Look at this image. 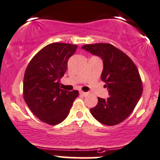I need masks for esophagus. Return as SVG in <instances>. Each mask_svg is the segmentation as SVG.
Segmentation results:
<instances>
[{"mask_svg":"<svg viewBox=\"0 0 160 160\" xmlns=\"http://www.w3.org/2000/svg\"><path fill=\"white\" fill-rule=\"evenodd\" d=\"M80 94L82 95L83 96H86L88 94V92H83V91H80Z\"/></svg>","mask_w":160,"mask_h":160,"instance_id":"1","label":"esophagus"}]
</instances>
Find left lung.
<instances>
[{
  "label": "left lung",
  "mask_w": 160,
  "mask_h": 160,
  "mask_svg": "<svg viewBox=\"0 0 160 160\" xmlns=\"http://www.w3.org/2000/svg\"><path fill=\"white\" fill-rule=\"evenodd\" d=\"M82 48L102 58L101 79L110 95L107 99L98 97L97 105L90 109L92 115L105 125L120 124L132 113L142 94L137 67L126 53L110 43L86 44Z\"/></svg>",
  "instance_id": "left-lung-1"
}]
</instances>
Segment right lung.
<instances>
[{
	"label": "right lung",
	"instance_id": "1",
	"mask_svg": "<svg viewBox=\"0 0 160 160\" xmlns=\"http://www.w3.org/2000/svg\"><path fill=\"white\" fill-rule=\"evenodd\" d=\"M77 45L53 42L41 49L30 61L25 72L23 96L33 114L50 125L68 117L78 92H68L60 87V79L68 68V61Z\"/></svg>",
	"mask_w": 160,
	"mask_h": 160
}]
</instances>
